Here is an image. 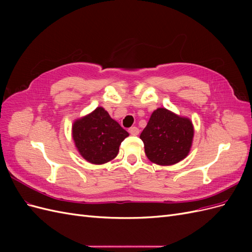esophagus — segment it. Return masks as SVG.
I'll list each match as a JSON object with an SVG mask.
<instances>
[{"mask_svg": "<svg viewBox=\"0 0 252 252\" xmlns=\"http://www.w3.org/2000/svg\"><path fill=\"white\" fill-rule=\"evenodd\" d=\"M128 131H129V133H130L131 135H138L139 134V132H140V129L138 128V127H135V126H133V127H130L128 129Z\"/></svg>", "mask_w": 252, "mask_h": 252, "instance_id": "obj_1", "label": "esophagus"}]
</instances>
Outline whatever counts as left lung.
I'll use <instances>...</instances> for the list:
<instances>
[{
	"mask_svg": "<svg viewBox=\"0 0 252 252\" xmlns=\"http://www.w3.org/2000/svg\"><path fill=\"white\" fill-rule=\"evenodd\" d=\"M145 154L151 162L162 166L179 163L189 154L193 139L191 121L165 108L152 112L140 135Z\"/></svg>",
	"mask_w": 252,
	"mask_h": 252,
	"instance_id": "left-lung-1",
	"label": "left lung"
}]
</instances>
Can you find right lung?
Masks as SVG:
<instances>
[{"label":"right lung","instance_id":"right-lung-1","mask_svg":"<svg viewBox=\"0 0 252 252\" xmlns=\"http://www.w3.org/2000/svg\"><path fill=\"white\" fill-rule=\"evenodd\" d=\"M128 135L125 129L102 107L77 120L72 126L73 141L81 156L96 165L116 158L121 143Z\"/></svg>","mask_w":252,"mask_h":252}]
</instances>
